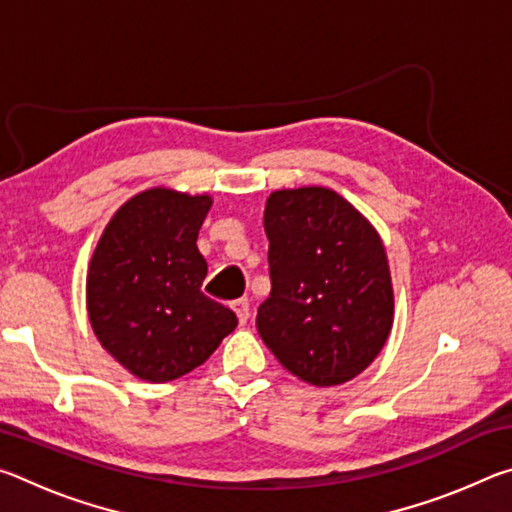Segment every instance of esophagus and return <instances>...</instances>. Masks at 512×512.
<instances>
[{"instance_id":"1","label":"esophagus","mask_w":512,"mask_h":512,"mask_svg":"<svg viewBox=\"0 0 512 512\" xmlns=\"http://www.w3.org/2000/svg\"><path fill=\"white\" fill-rule=\"evenodd\" d=\"M232 309H235L239 323H246L248 316H250V302H248V298H239V300L232 302Z\"/></svg>"}]
</instances>
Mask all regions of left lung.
<instances>
[{
	"mask_svg": "<svg viewBox=\"0 0 512 512\" xmlns=\"http://www.w3.org/2000/svg\"><path fill=\"white\" fill-rule=\"evenodd\" d=\"M271 296L257 332L291 375L339 386L361 375L391 334L395 296L384 241L366 216L327 187L266 198Z\"/></svg>",
	"mask_w": 512,
	"mask_h": 512,
	"instance_id": "obj_1",
	"label": "left lung"
}]
</instances>
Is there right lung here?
<instances>
[{"label": "right lung", "instance_id": "1", "mask_svg": "<svg viewBox=\"0 0 512 512\" xmlns=\"http://www.w3.org/2000/svg\"><path fill=\"white\" fill-rule=\"evenodd\" d=\"M210 194L151 187L119 207L94 248L85 300L112 359L162 384L210 359L235 332V311L207 298V262L196 246Z\"/></svg>", "mask_w": 512, "mask_h": 512}]
</instances>
